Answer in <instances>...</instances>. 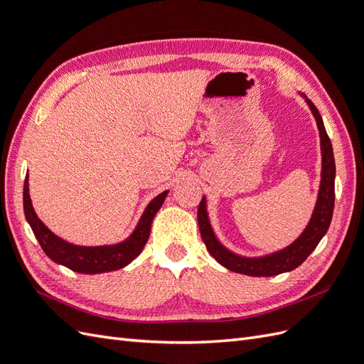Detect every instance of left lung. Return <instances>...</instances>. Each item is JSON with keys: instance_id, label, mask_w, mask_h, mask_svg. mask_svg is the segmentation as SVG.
Instances as JSON below:
<instances>
[{"instance_id": "obj_1", "label": "left lung", "mask_w": 364, "mask_h": 364, "mask_svg": "<svg viewBox=\"0 0 364 364\" xmlns=\"http://www.w3.org/2000/svg\"><path fill=\"white\" fill-rule=\"evenodd\" d=\"M308 107L311 109V114L316 118V124L318 129V136H321V150H322V173H321V186H318V194L316 206L310 222H308L304 232L297 237L291 245L284 247L278 252L269 253L262 257H243L234 253L225 247L220 240L217 238L214 229L209 222L208 208H206V197L199 205L197 211V222H199V229L203 238V243L208 252L217 259L218 264L229 269L230 272L247 274V277H274V274L291 272L296 267L310 257V253L321 243V240L325 237L326 230L331 225L333 211H334V181H336V161L333 153V144L329 139L321 114L317 107L313 105L310 98L301 94Z\"/></svg>"}]
</instances>
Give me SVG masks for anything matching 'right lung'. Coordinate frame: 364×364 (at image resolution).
<instances>
[{
  "instance_id": "1",
  "label": "right lung",
  "mask_w": 364,
  "mask_h": 364,
  "mask_svg": "<svg viewBox=\"0 0 364 364\" xmlns=\"http://www.w3.org/2000/svg\"><path fill=\"white\" fill-rule=\"evenodd\" d=\"M167 194L168 190L158 194L144 209L134 232L117 245L79 246L73 245L70 241L51 232L42 223V220L38 217L35 208L31 205L28 191V174L26 176L24 182V214L33 234H35L42 250L46 252V255L50 259L77 273L97 274L123 269L139 255L149 240L153 218H155L156 213L159 211Z\"/></svg>"
}]
</instances>
